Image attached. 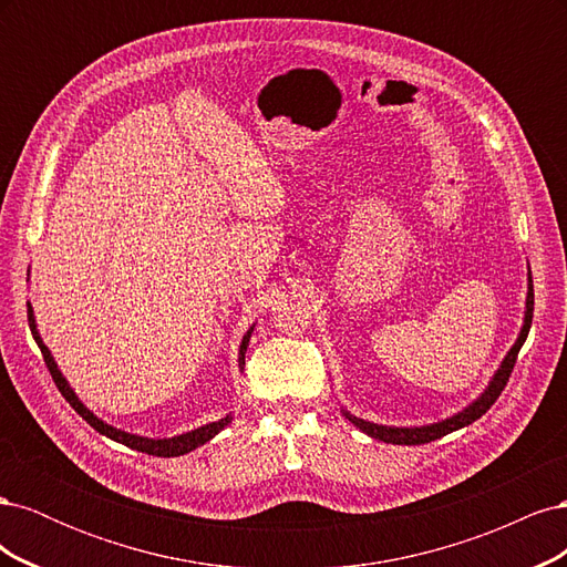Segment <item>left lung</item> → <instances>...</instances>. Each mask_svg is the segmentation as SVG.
Masks as SVG:
<instances>
[{
  "instance_id": "left-lung-1",
  "label": "left lung",
  "mask_w": 567,
  "mask_h": 567,
  "mask_svg": "<svg viewBox=\"0 0 567 567\" xmlns=\"http://www.w3.org/2000/svg\"><path fill=\"white\" fill-rule=\"evenodd\" d=\"M532 312H535V290H532V274L527 277V302H525V321H523V329H520V336L516 340V346H513L508 350V354L504 357L502 367L496 369L494 379L489 381V385L485 388V392L480 394V398L468 404L463 411H458V414L444 419L440 423H431V425H421V427H392V425H379V423H371V421H364V419H357L352 416L350 411L342 409V414H346V419L350 423H354L359 431L381 440V442H390V444H425V442H433V440H440L447 433H454L458 431V427L463 425H471L473 421H477L480 416L485 414V411L499 400L502 390L506 388L508 383V375L513 371V367H516V359H518V352L523 348V342L529 333V326H532Z\"/></svg>"
}]
</instances>
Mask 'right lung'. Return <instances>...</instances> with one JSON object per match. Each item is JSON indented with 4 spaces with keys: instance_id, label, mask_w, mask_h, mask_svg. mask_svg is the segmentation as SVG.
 Returning a JSON list of instances; mask_svg holds the SVG:
<instances>
[{
    "instance_id": "right-lung-1",
    "label": "right lung",
    "mask_w": 567,
    "mask_h": 567,
    "mask_svg": "<svg viewBox=\"0 0 567 567\" xmlns=\"http://www.w3.org/2000/svg\"><path fill=\"white\" fill-rule=\"evenodd\" d=\"M28 321H30L32 338H35L38 348L42 350L47 369H49V373H51V379H54L56 388L61 390L63 398H65L68 402H71V406L78 411V414H80L84 421H87V423L94 427V431L101 433V435H106V437H111V440H115V442H120V444H125V447H130V450L146 452V454H153V456H182V454L194 452L196 447H200V444H205L208 440H213V437L221 431V427L231 423V414H227L225 419H219V421L208 423V425H200V427H196V431H192V433H184V435H177V437H163V440L142 437V435H132V433L120 431V427H113V425L104 423L101 419H96V416L92 414V411L78 400V394L73 392L71 385H68V381L63 379V373L59 371V367H56V362H54V357H51L49 348L42 342V338H40V333H38L35 315H32V307H30V305H28ZM250 333H252V326H250V331H248V333L244 336V340H241V350H238V367H241V369H244V364H246V350H248V342H250Z\"/></svg>"
}]
</instances>
